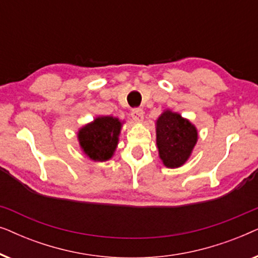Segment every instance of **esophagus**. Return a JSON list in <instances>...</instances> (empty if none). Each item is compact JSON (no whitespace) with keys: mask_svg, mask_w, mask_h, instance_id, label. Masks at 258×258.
Returning <instances> with one entry per match:
<instances>
[{"mask_svg":"<svg viewBox=\"0 0 258 258\" xmlns=\"http://www.w3.org/2000/svg\"><path fill=\"white\" fill-rule=\"evenodd\" d=\"M132 117L135 122L143 121V110L141 108H135L132 110Z\"/></svg>","mask_w":258,"mask_h":258,"instance_id":"34e87169","label":"esophagus"}]
</instances>
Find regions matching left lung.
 I'll list each match as a JSON object with an SVG mask.
<instances>
[{
  "label": "left lung",
  "instance_id": "obj_1",
  "mask_svg": "<svg viewBox=\"0 0 258 258\" xmlns=\"http://www.w3.org/2000/svg\"><path fill=\"white\" fill-rule=\"evenodd\" d=\"M197 129L177 112L164 110L156 121L158 155L167 168H179L188 161L197 142Z\"/></svg>",
  "mask_w": 258,
  "mask_h": 258
}]
</instances>
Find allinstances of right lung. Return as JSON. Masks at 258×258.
<instances>
[{"instance_id":"1","label":"right lung","mask_w":258,"mask_h":258,"mask_svg":"<svg viewBox=\"0 0 258 258\" xmlns=\"http://www.w3.org/2000/svg\"><path fill=\"white\" fill-rule=\"evenodd\" d=\"M123 122L112 116H100L82 126L77 133L80 147L90 160H110L118 143Z\"/></svg>"}]
</instances>
